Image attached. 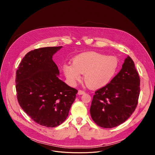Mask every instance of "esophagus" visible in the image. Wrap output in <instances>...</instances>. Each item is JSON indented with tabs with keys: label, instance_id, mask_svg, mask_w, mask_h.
<instances>
[{
	"label": "esophagus",
	"instance_id": "1",
	"mask_svg": "<svg viewBox=\"0 0 155 155\" xmlns=\"http://www.w3.org/2000/svg\"><path fill=\"white\" fill-rule=\"evenodd\" d=\"M84 93H85V92L82 91V90H78V95H82V94H84Z\"/></svg>",
	"mask_w": 155,
	"mask_h": 155
}]
</instances>
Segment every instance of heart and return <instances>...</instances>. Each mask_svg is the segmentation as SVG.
Returning <instances> with one entry per match:
<instances>
[{"instance_id": "obj_1", "label": "heart", "mask_w": 155, "mask_h": 155, "mask_svg": "<svg viewBox=\"0 0 155 155\" xmlns=\"http://www.w3.org/2000/svg\"><path fill=\"white\" fill-rule=\"evenodd\" d=\"M119 62L114 56L89 51L78 54L71 65H64L63 72L69 83L74 86L83 74L86 84L93 89H99L107 85L115 75Z\"/></svg>"}]
</instances>
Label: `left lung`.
Returning a JSON list of instances; mask_svg holds the SVG:
<instances>
[{"label": "left lung", "instance_id": "left-lung-1", "mask_svg": "<svg viewBox=\"0 0 155 155\" xmlns=\"http://www.w3.org/2000/svg\"><path fill=\"white\" fill-rule=\"evenodd\" d=\"M139 94V74L134 61L127 56L118 74L95 92L90 107L93 120L104 128L119 126L134 112Z\"/></svg>", "mask_w": 155, "mask_h": 155}]
</instances>
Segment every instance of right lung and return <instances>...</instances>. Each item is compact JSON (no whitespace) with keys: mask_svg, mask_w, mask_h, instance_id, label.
<instances>
[{"mask_svg":"<svg viewBox=\"0 0 155 155\" xmlns=\"http://www.w3.org/2000/svg\"><path fill=\"white\" fill-rule=\"evenodd\" d=\"M62 47H44L28 53L16 73L19 105L37 123L48 127L67 118L78 91L59 79L53 56Z\"/></svg>","mask_w":155,"mask_h":155,"instance_id":"obj_1","label":"right lung"}]
</instances>
